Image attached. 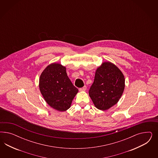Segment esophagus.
Here are the masks:
<instances>
[{"instance_id": "34e87169", "label": "esophagus", "mask_w": 158, "mask_h": 158, "mask_svg": "<svg viewBox=\"0 0 158 158\" xmlns=\"http://www.w3.org/2000/svg\"><path fill=\"white\" fill-rule=\"evenodd\" d=\"M86 89H87V87L86 86H83V87H81V88H80L79 90L80 91H86Z\"/></svg>"}]
</instances>
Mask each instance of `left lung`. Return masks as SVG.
I'll use <instances>...</instances> for the list:
<instances>
[{
    "label": "left lung",
    "instance_id": "obj_1",
    "mask_svg": "<svg viewBox=\"0 0 158 158\" xmlns=\"http://www.w3.org/2000/svg\"><path fill=\"white\" fill-rule=\"evenodd\" d=\"M124 84V75L119 69L112 62H103L96 70L89 94L97 109L107 110L119 100Z\"/></svg>",
    "mask_w": 158,
    "mask_h": 158
}]
</instances>
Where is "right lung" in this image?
Returning a JSON list of instances; mask_svg holds the SVG:
<instances>
[{
	"mask_svg": "<svg viewBox=\"0 0 158 158\" xmlns=\"http://www.w3.org/2000/svg\"><path fill=\"white\" fill-rule=\"evenodd\" d=\"M39 89L46 102L58 111H65L72 104L78 89L67 76L66 68L52 63L40 75Z\"/></svg>",
	"mask_w": 158,
	"mask_h": 158,
	"instance_id": "add662e5",
	"label": "right lung"
}]
</instances>
